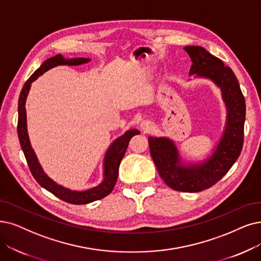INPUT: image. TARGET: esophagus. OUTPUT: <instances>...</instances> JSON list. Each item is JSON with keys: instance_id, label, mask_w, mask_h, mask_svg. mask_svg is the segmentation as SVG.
I'll list each match as a JSON object with an SVG mask.
<instances>
[{"instance_id": "1", "label": "esophagus", "mask_w": 261, "mask_h": 261, "mask_svg": "<svg viewBox=\"0 0 261 261\" xmlns=\"http://www.w3.org/2000/svg\"><path fill=\"white\" fill-rule=\"evenodd\" d=\"M140 128L143 130V132H148L152 128V123L150 121H142L140 123Z\"/></svg>"}]
</instances>
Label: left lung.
I'll return each instance as SVG.
<instances>
[{
	"label": "left lung",
	"mask_w": 261,
	"mask_h": 261,
	"mask_svg": "<svg viewBox=\"0 0 261 261\" xmlns=\"http://www.w3.org/2000/svg\"><path fill=\"white\" fill-rule=\"evenodd\" d=\"M193 64L190 75L212 80L221 89L227 117L221 141L199 164H183L174 142L167 137H149L152 159L165 183L174 191L196 193L209 189L231 168L243 147L245 99L230 67L200 46H186Z\"/></svg>",
	"instance_id": "1"
}]
</instances>
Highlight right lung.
I'll use <instances>...</instances> for the list:
<instances>
[{
	"instance_id": "1",
	"label": "right lung",
	"mask_w": 261,
	"mask_h": 261,
	"mask_svg": "<svg viewBox=\"0 0 261 261\" xmlns=\"http://www.w3.org/2000/svg\"><path fill=\"white\" fill-rule=\"evenodd\" d=\"M91 60L88 58H72L65 59L62 55H57L48 60H46L40 67L31 76L20 93L19 100H18V137L20 141V145L24 153L25 160L30 167V170L32 172L34 179L39 183L40 186H43L45 190L52 193L60 199L66 201L71 204H87L95 200H99L101 198L108 196L112 190L116 182L118 180L119 173V166L125 155V152L127 150L129 140L133 136L137 134H140L137 129H129L125 132L121 137L114 140L109 149L105 154L103 159V180L97 186L92 187V189L86 191H71L66 187L57 184L54 180H51L49 176L45 173L41 168V166L37 160V156L31 145L28 126H27V111H25V100L29 94L31 88V83L35 81L39 76L44 74L45 71L49 70L52 67L58 65H69L76 66L86 64Z\"/></svg>"
}]
</instances>
